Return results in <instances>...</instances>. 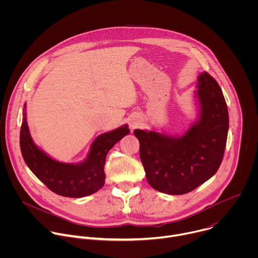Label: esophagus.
I'll return each mask as SVG.
<instances>
[{
  "label": "esophagus",
  "mask_w": 258,
  "mask_h": 258,
  "mask_svg": "<svg viewBox=\"0 0 258 258\" xmlns=\"http://www.w3.org/2000/svg\"><path fill=\"white\" fill-rule=\"evenodd\" d=\"M138 125H139V120H138V118H133V119L131 120V122H130L131 128H132V130H135V128L138 127Z\"/></svg>",
  "instance_id": "esophagus-1"
}]
</instances>
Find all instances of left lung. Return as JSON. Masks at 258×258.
<instances>
[{"label":"left lung","instance_id":"8db88e82","mask_svg":"<svg viewBox=\"0 0 258 258\" xmlns=\"http://www.w3.org/2000/svg\"><path fill=\"white\" fill-rule=\"evenodd\" d=\"M199 120L181 137L135 130L149 185L168 195L187 194L209 179L223 161L229 130L222 89L207 72L198 78Z\"/></svg>","mask_w":258,"mask_h":258}]
</instances>
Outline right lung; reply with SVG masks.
<instances>
[{
    "label": "right lung",
    "instance_id": "right-lung-1",
    "mask_svg": "<svg viewBox=\"0 0 258 258\" xmlns=\"http://www.w3.org/2000/svg\"><path fill=\"white\" fill-rule=\"evenodd\" d=\"M128 133L125 124L100 135L92 144L87 160L80 164L62 163L49 157L33 144L28 132L24 105L20 149L26 165L52 192L64 197L81 198L96 193L104 186L106 155Z\"/></svg>",
    "mask_w": 258,
    "mask_h": 258
}]
</instances>
